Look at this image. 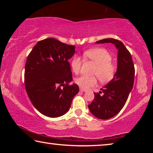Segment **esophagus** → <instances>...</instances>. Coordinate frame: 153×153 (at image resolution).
<instances>
[{
  "instance_id": "obj_1",
  "label": "esophagus",
  "mask_w": 153,
  "mask_h": 153,
  "mask_svg": "<svg viewBox=\"0 0 153 153\" xmlns=\"http://www.w3.org/2000/svg\"><path fill=\"white\" fill-rule=\"evenodd\" d=\"M79 90H80V91H81V92H84L86 91V90H84V89H82V88H80V89H79Z\"/></svg>"
}]
</instances>
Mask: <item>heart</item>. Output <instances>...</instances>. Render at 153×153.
<instances>
[{
  "label": "heart",
  "mask_w": 153,
  "mask_h": 153,
  "mask_svg": "<svg viewBox=\"0 0 153 153\" xmlns=\"http://www.w3.org/2000/svg\"><path fill=\"white\" fill-rule=\"evenodd\" d=\"M85 59H89L96 64L93 74L98 76L102 83L110 82L115 77L116 67L111 60L112 56L107 50L103 48L90 49L84 53ZM81 58L74 55L71 60V67L75 74H78L82 67ZM75 82L82 89L87 90L97 84V77L93 76H81L75 79Z\"/></svg>",
  "instance_id": "heart-1"
}]
</instances>
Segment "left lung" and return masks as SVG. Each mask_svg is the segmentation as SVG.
<instances>
[{
  "mask_svg": "<svg viewBox=\"0 0 153 153\" xmlns=\"http://www.w3.org/2000/svg\"><path fill=\"white\" fill-rule=\"evenodd\" d=\"M96 43H112L118 50L115 77L100 88L99 93H94V100L88 105L90 111L96 117L108 120L117 115L125 105L133 88L135 69L130 53L121 41L106 38Z\"/></svg>",
  "mask_w": 153,
  "mask_h": 153,
  "instance_id": "1",
  "label": "left lung"
}]
</instances>
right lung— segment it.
I'll return each instance as SVG.
<instances>
[{"mask_svg":"<svg viewBox=\"0 0 153 153\" xmlns=\"http://www.w3.org/2000/svg\"><path fill=\"white\" fill-rule=\"evenodd\" d=\"M75 48L55 38H46L38 42L27 56L25 90L32 105L44 115L58 117L65 114L79 92L77 84L69 85L72 74L68 60Z\"/></svg>","mask_w":153,"mask_h":153,"instance_id":"obj_1","label":"right lung"}]
</instances>
